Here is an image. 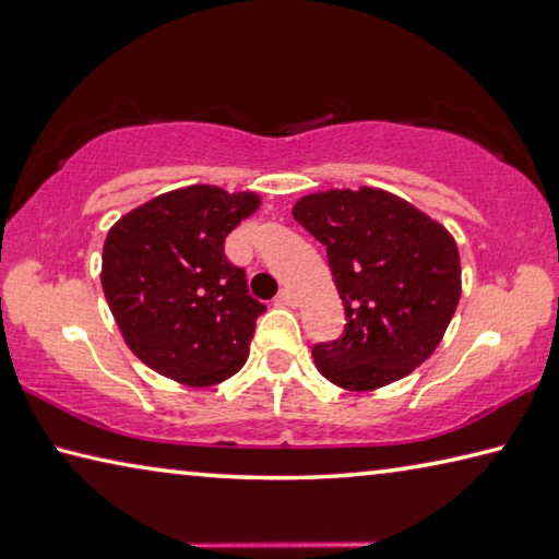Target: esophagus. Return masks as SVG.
I'll use <instances>...</instances> for the list:
<instances>
[{
  "mask_svg": "<svg viewBox=\"0 0 559 559\" xmlns=\"http://www.w3.org/2000/svg\"><path fill=\"white\" fill-rule=\"evenodd\" d=\"M276 300H278L281 306H296V304H298V300H296V294H294V290H288V288H283Z\"/></svg>",
  "mask_w": 559,
  "mask_h": 559,
  "instance_id": "obj_1",
  "label": "esophagus"
}]
</instances>
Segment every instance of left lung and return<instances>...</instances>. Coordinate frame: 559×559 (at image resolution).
<instances>
[{
	"instance_id": "1",
	"label": "left lung",
	"mask_w": 559,
	"mask_h": 559,
	"mask_svg": "<svg viewBox=\"0 0 559 559\" xmlns=\"http://www.w3.org/2000/svg\"><path fill=\"white\" fill-rule=\"evenodd\" d=\"M294 218L325 246L348 321L341 338L313 345L321 376L362 393L413 373L457 308L455 238L413 203L370 186L311 193Z\"/></svg>"
}]
</instances>
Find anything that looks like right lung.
<instances>
[{"label": "right lung", "instance_id": "right-lung-1", "mask_svg": "<svg viewBox=\"0 0 559 559\" xmlns=\"http://www.w3.org/2000/svg\"><path fill=\"white\" fill-rule=\"evenodd\" d=\"M261 206L251 191L186 186L129 211L104 241L102 288L131 353L171 380L206 388L248 358L265 306L226 259V236Z\"/></svg>", "mask_w": 559, "mask_h": 559}]
</instances>
